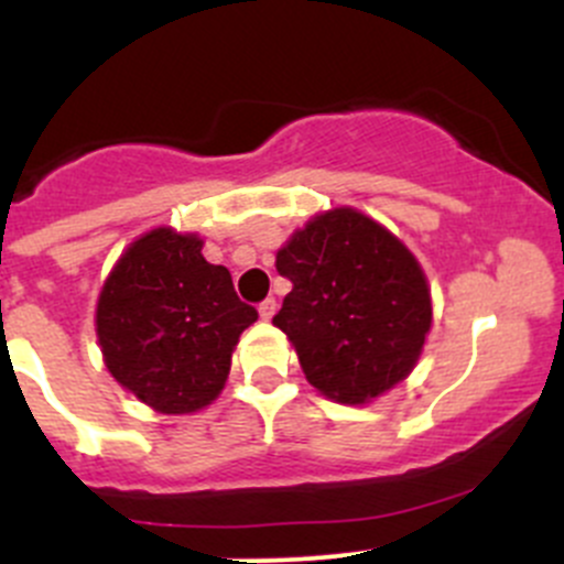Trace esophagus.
Listing matches in <instances>:
<instances>
[{
  "instance_id": "obj_1",
  "label": "esophagus",
  "mask_w": 564,
  "mask_h": 564,
  "mask_svg": "<svg viewBox=\"0 0 564 564\" xmlns=\"http://www.w3.org/2000/svg\"><path fill=\"white\" fill-rule=\"evenodd\" d=\"M275 311H278V303H275V300H272V297H267L264 303L259 305V316L264 318V322H270V318L275 316Z\"/></svg>"
}]
</instances>
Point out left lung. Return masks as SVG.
Segmentation results:
<instances>
[{"label": "left lung", "instance_id": "8db88e82", "mask_svg": "<svg viewBox=\"0 0 564 564\" xmlns=\"http://www.w3.org/2000/svg\"><path fill=\"white\" fill-rule=\"evenodd\" d=\"M292 281L272 324L305 379L338 403H371L412 373L431 329V286L414 253L355 207L318 213L278 250Z\"/></svg>", "mask_w": 564, "mask_h": 564}]
</instances>
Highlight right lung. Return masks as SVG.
Here are the masks:
<instances>
[{
    "label": "right lung",
    "instance_id": "obj_1",
    "mask_svg": "<svg viewBox=\"0 0 564 564\" xmlns=\"http://www.w3.org/2000/svg\"><path fill=\"white\" fill-rule=\"evenodd\" d=\"M198 235L158 226L130 242L95 308L104 362L124 390L161 414L209 406L231 371L242 329L259 318L229 270L202 256Z\"/></svg>",
    "mask_w": 564,
    "mask_h": 564
}]
</instances>
